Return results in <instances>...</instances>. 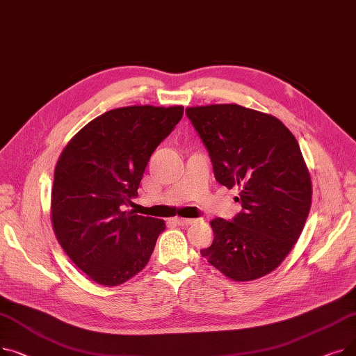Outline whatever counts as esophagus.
Masks as SVG:
<instances>
[{
    "label": "esophagus",
    "instance_id": "34e87169",
    "mask_svg": "<svg viewBox=\"0 0 356 356\" xmlns=\"http://www.w3.org/2000/svg\"><path fill=\"white\" fill-rule=\"evenodd\" d=\"M175 222L177 223V225H180V227H188V225H192V223H195L196 219H192V218H175Z\"/></svg>",
    "mask_w": 356,
    "mask_h": 356
}]
</instances>
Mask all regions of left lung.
I'll return each instance as SVG.
<instances>
[{
    "mask_svg": "<svg viewBox=\"0 0 356 356\" xmlns=\"http://www.w3.org/2000/svg\"><path fill=\"white\" fill-rule=\"evenodd\" d=\"M207 147L218 183L238 186L242 211L215 218L212 245L202 257L235 282L275 270L300 236L312 204V181L300 147L273 115L236 104L186 108Z\"/></svg>",
    "mask_w": 356,
    "mask_h": 356,
    "instance_id": "8db88e82",
    "label": "left lung"
}]
</instances>
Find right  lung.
<instances>
[{"label": "right lung", "mask_w": 356, "mask_h": 356, "mask_svg": "<svg viewBox=\"0 0 356 356\" xmlns=\"http://www.w3.org/2000/svg\"><path fill=\"white\" fill-rule=\"evenodd\" d=\"M183 106L111 109L86 124L54 168L51 223L59 244L93 282L118 286L148 263L161 219L127 211L149 157L183 117Z\"/></svg>", "instance_id": "right-lung-1"}]
</instances>
